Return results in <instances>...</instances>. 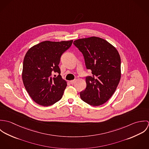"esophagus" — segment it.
I'll return each mask as SVG.
<instances>
[{"mask_svg":"<svg viewBox=\"0 0 149 149\" xmlns=\"http://www.w3.org/2000/svg\"><path fill=\"white\" fill-rule=\"evenodd\" d=\"M75 82H76V80H71V81H70V83L71 84H74L75 83Z\"/></svg>","mask_w":149,"mask_h":149,"instance_id":"34e87169","label":"esophagus"}]
</instances>
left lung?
<instances>
[{"mask_svg":"<svg viewBox=\"0 0 149 149\" xmlns=\"http://www.w3.org/2000/svg\"><path fill=\"white\" fill-rule=\"evenodd\" d=\"M85 65L92 76L86 77V86L80 93L82 100L92 106L107 102L115 92L121 78V60L117 49L106 40L91 37L75 40Z\"/></svg>","mask_w":149,"mask_h":149,"instance_id":"1","label":"left lung"}]
</instances>
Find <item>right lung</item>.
<instances>
[{
    "instance_id": "1",
    "label": "right lung",
    "mask_w": 149,
    "mask_h": 149,
    "mask_svg": "<svg viewBox=\"0 0 149 149\" xmlns=\"http://www.w3.org/2000/svg\"><path fill=\"white\" fill-rule=\"evenodd\" d=\"M72 42L46 41L32 46L26 53L22 80L29 96L38 104L49 106L62 98L67 82L60 75L58 65L61 55ZM53 71L59 74L57 78L51 77Z\"/></svg>"
}]
</instances>
